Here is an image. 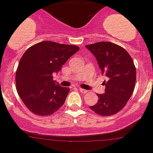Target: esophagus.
I'll list each match as a JSON object with an SVG mask.
<instances>
[{
	"instance_id": "esophagus-1",
	"label": "esophagus",
	"mask_w": 153,
	"mask_h": 153,
	"mask_svg": "<svg viewBox=\"0 0 153 153\" xmlns=\"http://www.w3.org/2000/svg\"><path fill=\"white\" fill-rule=\"evenodd\" d=\"M79 90L81 92V93H82V94H86V93L88 92L87 90H85V89H81V88H79Z\"/></svg>"
}]
</instances>
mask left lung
<instances>
[{"mask_svg": "<svg viewBox=\"0 0 153 153\" xmlns=\"http://www.w3.org/2000/svg\"><path fill=\"white\" fill-rule=\"evenodd\" d=\"M85 47L107 77L103 82L105 93L97 94V103L89 108L100 115L116 114L123 108L134 89L136 68L132 58L126 49L111 42H97Z\"/></svg>", "mask_w": 153, "mask_h": 153, "instance_id": "obj_1", "label": "left lung"}]
</instances>
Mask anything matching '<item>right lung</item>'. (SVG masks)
<instances>
[{
	"mask_svg": "<svg viewBox=\"0 0 153 153\" xmlns=\"http://www.w3.org/2000/svg\"><path fill=\"white\" fill-rule=\"evenodd\" d=\"M79 50L76 45L42 42L30 47L20 59L16 74L19 96L30 111L48 115L60 108L70 88L53 80L68 59Z\"/></svg>",
	"mask_w": 153,
	"mask_h": 153,
	"instance_id": "add662e5",
	"label": "right lung"
}]
</instances>
